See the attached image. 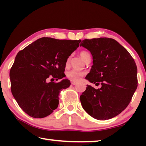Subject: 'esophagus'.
Returning <instances> with one entry per match:
<instances>
[{"instance_id": "34e87169", "label": "esophagus", "mask_w": 146, "mask_h": 146, "mask_svg": "<svg viewBox=\"0 0 146 146\" xmlns=\"http://www.w3.org/2000/svg\"><path fill=\"white\" fill-rule=\"evenodd\" d=\"M71 84L72 85H73V86H75V85H76V82H71Z\"/></svg>"}]
</instances>
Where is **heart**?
<instances>
[{"label": "heart", "instance_id": "1", "mask_svg": "<svg viewBox=\"0 0 146 146\" xmlns=\"http://www.w3.org/2000/svg\"><path fill=\"white\" fill-rule=\"evenodd\" d=\"M80 55L82 58L85 62L86 61L87 59L89 58H91L90 54L89 52L86 51H82L80 52ZM70 57H68L67 60H66V66H68L69 64H70ZM85 75V73L83 72V71H79L76 70H70L69 71L66 73V76L67 77L71 80V81H74V82H78L82 78V76Z\"/></svg>", "mask_w": 146, "mask_h": 146}]
</instances>
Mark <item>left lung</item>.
Segmentation results:
<instances>
[{
    "mask_svg": "<svg viewBox=\"0 0 146 146\" xmlns=\"http://www.w3.org/2000/svg\"><path fill=\"white\" fill-rule=\"evenodd\" d=\"M80 46L90 51L93 65L86 76L90 82L80 97L82 108L97 120H108L123 111L137 88V68L127 49L111 38L84 39Z\"/></svg>",
    "mask_w": 146,
    "mask_h": 146,
    "instance_id": "1",
    "label": "left lung"
}]
</instances>
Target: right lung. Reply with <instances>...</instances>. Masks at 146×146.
Returning <instances> with one entry per match:
<instances>
[{"instance_id":"1","label":"right lung","mask_w":146,"mask_h":146,"mask_svg":"<svg viewBox=\"0 0 146 146\" xmlns=\"http://www.w3.org/2000/svg\"><path fill=\"white\" fill-rule=\"evenodd\" d=\"M80 40H58L42 37L20 51L9 72L11 91L24 112L31 117H47L57 108L60 91L70 81L46 82L65 77L68 58L79 46Z\"/></svg>"}]
</instances>
